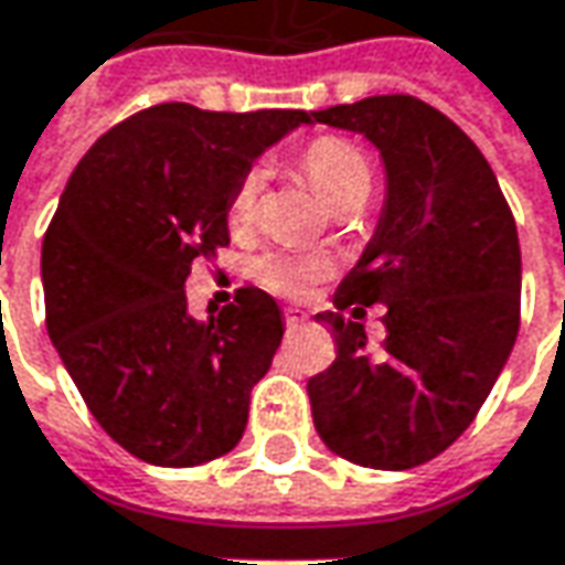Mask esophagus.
<instances>
[{"label":"esophagus","instance_id":"34e87169","mask_svg":"<svg viewBox=\"0 0 565 565\" xmlns=\"http://www.w3.org/2000/svg\"><path fill=\"white\" fill-rule=\"evenodd\" d=\"M286 327L289 330H295V327H301V323H308V315L305 311H298V308H286Z\"/></svg>","mask_w":565,"mask_h":565}]
</instances>
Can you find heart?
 I'll use <instances>...</instances> for the list:
<instances>
[{
	"label": "heart",
	"instance_id": "heart-1",
	"mask_svg": "<svg viewBox=\"0 0 565 565\" xmlns=\"http://www.w3.org/2000/svg\"><path fill=\"white\" fill-rule=\"evenodd\" d=\"M305 175L311 179L317 194L339 213L359 210L371 198V188H374L371 160L364 157L359 143L345 141V138H320V141L311 143L305 150ZM260 188H264V179L257 169L245 172L238 179V185L232 188L226 204V223L235 235H242L254 226L257 204H260ZM250 273L270 292L301 295L327 276V264L317 257H301V254H264L254 260Z\"/></svg>",
	"mask_w": 565,
	"mask_h": 565
}]
</instances>
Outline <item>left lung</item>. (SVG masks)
I'll return each instance as SVG.
<instances>
[{"label": "left lung", "mask_w": 565, "mask_h": 565, "mask_svg": "<svg viewBox=\"0 0 565 565\" xmlns=\"http://www.w3.org/2000/svg\"><path fill=\"white\" fill-rule=\"evenodd\" d=\"M311 119L364 135L386 166L377 232L339 282L337 311L317 315L337 361L308 380L315 427L355 466H424L466 434L519 337L515 220L484 153L424 99L383 94ZM371 303L387 308L377 353L358 323Z\"/></svg>", "instance_id": "left-lung-1"}]
</instances>
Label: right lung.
<instances>
[{
    "instance_id": "add662e5",
    "label": "right lung",
    "mask_w": 565,
    "mask_h": 565,
    "mask_svg": "<svg viewBox=\"0 0 565 565\" xmlns=\"http://www.w3.org/2000/svg\"><path fill=\"white\" fill-rule=\"evenodd\" d=\"M301 121L160 103L109 128L62 191L40 257L46 330L99 427L150 466H201L245 434L279 308L245 286L198 320L185 279L228 245V194L254 157Z\"/></svg>"
}]
</instances>
